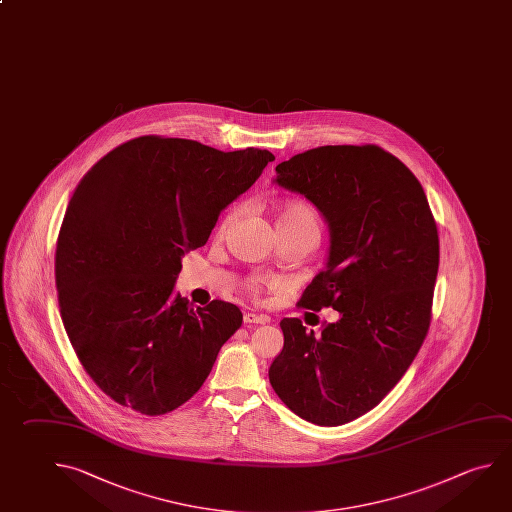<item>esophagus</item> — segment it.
I'll return each mask as SVG.
<instances>
[{
    "label": "esophagus",
    "instance_id": "obj_1",
    "mask_svg": "<svg viewBox=\"0 0 512 512\" xmlns=\"http://www.w3.org/2000/svg\"><path fill=\"white\" fill-rule=\"evenodd\" d=\"M269 322V316L266 314H257V313H246L244 314V323L246 325H253V323H260V325H264V323Z\"/></svg>",
    "mask_w": 512,
    "mask_h": 512
}]
</instances>
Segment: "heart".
Masks as SVG:
<instances>
[{
  "label": "heart",
  "mask_w": 512,
  "mask_h": 512,
  "mask_svg": "<svg viewBox=\"0 0 512 512\" xmlns=\"http://www.w3.org/2000/svg\"><path fill=\"white\" fill-rule=\"evenodd\" d=\"M235 217H237V208L230 210L225 219L219 223L217 234H225L228 226L234 223ZM277 226L280 237H311L314 241L320 239V230H322L318 212L314 210L313 205L305 201H287L284 205H280L277 212ZM248 286L253 293H259L262 287L273 286V282L264 278H253Z\"/></svg>",
  "instance_id": "heart-1"
}]
</instances>
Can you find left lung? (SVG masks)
<instances>
[{
	"instance_id": "8db88e82",
	"label": "left lung",
	"mask_w": 512,
	"mask_h": 512,
	"mask_svg": "<svg viewBox=\"0 0 512 512\" xmlns=\"http://www.w3.org/2000/svg\"><path fill=\"white\" fill-rule=\"evenodd\" d=\"M275 171V183L309 199L331 234L327 268L298 305L332 307L340 320L314 334L284 318L269 383L298 417L340 426L381 403L421 349L439 271L437 225L419 180L377 145H323Z\"/></svg>"
}]
</instances>
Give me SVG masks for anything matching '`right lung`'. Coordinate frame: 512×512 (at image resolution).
I'll return each mask as SVG.
<instances>
[{
	"instance_id": "right-lung-1",
	"label": "right lung",
	"mask_w": 512,
	"mask_h": 512,
	"mask_svg": "<svg viewBox=\"0 0 512 512\" xmlns=\"http://www.w3.org/2000/svg\"><path fill=\"white\" fill-rule=\"evenodd\" d=\"M273 160L266 149L138 136L79 181L57 237L55 286L77 358L115 403L163 415L205 383L243 313L172 295L181 257L207 244L221 210Z\"/></svg>"
}]
</instances>
